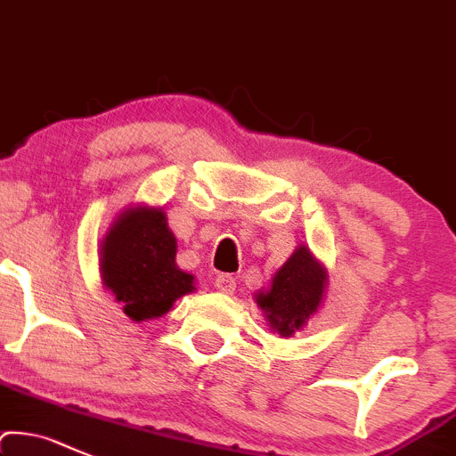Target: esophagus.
<instances>
[{"label": "esophagus", "mask_w": 456, "mask_h": 456, "mask_svg": "<svg viewBox=\"0 0 456 456\" xmlns=\"http://www.w3.org/2000/svg\"><path fill=\"white\" fill-rule=\"evenodd\" d=\"M215 287L222 293H232L234 289H237V281H234L230 273H219V276L215 278Z\"/></svg>", "instance_id": "34e87169"}]
</instances>
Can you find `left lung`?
<instances>
[{
    "instance_id": "1",
    "label": "left lung",
    "mask_w": 456,
    "mask_h": 456,
    "mask_svg": "<svg viewBox=\"0 0 456 456\" xmlns=\"http://www.w3.org/2000/svg\"><path fill=\"white\" fill-rule=\"evenodd\" d=\"M326 272L313 254L302 246L289 256V261L272 278L267 293H258V306L265 311L269 326L291 337L317 313L324 296Z\"/></svg>"
}]
</instances>
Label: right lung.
<instances>
[{"mask_svg": "<svg viewBox=\"0 0 456 456\" xmlns=\"http://www.w3.org/2000/svg\"><path fill=\"white\" fill-rule=\"evenodd\" d=\"M102 273L134 322L160 317L193 291V276L175 265V239L160 208L139 207L119 215L102 246Z\"/></svg>", "mask_w": 456, "mask_h": 456, "instance_id": "1", "label": "right lung"}]
</instances>
